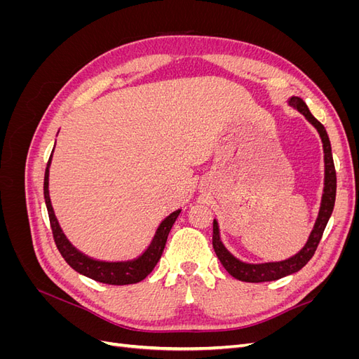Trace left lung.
I'll return each instance as SVG.
<instances>
[{
	"label": "left lung",
	"instance_id": "8db88e82",
	"mask_svg": "<svg viewBox=\"0 0 359 359\" xmlns=\"http://www.w3.org/2000/svg\"><path fill=\"white\" fill-rule=\"evenodd\" d=\"M287 104L306 116L307 121L318 130V133L322 140L325 178H323V191H322L319 212L316 217V222H314L313 229L309 235L307 243L304 244V247L299 250L298 253H295L285 260H277V262H262V264L244 262V260L238 259L235 255H232L223 244L222 236H220L219 222L214 219L212 247H214V252H215L217 257H219V260L227 273H229L232 277H235L236 280L247 281V283H264V281H274L278 278H283L286 276H290L293 273H298L301 268L306 266L309 260L313 257L314 252H316V248H318L319 241L322 238V233L325 231V227H327L328 220H330V217L334 210L335 191H337V177H335V168H334V160H332L331 142H330L327 130H325V127L311 115L307 104L304 103L301 97L292 95L287 100Z\"/></svg>",
	"mask_w": 359,
	"mask_h": 359
}]
</instances>
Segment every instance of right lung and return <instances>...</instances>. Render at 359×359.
Segmentation results:
<instances>
[{
    "instance_id": "1",
    "label": "right lung",
    "mask_w": 359,
    "mask_h": 359,
    "mask_svg": "<svg viewBox=\"0 0 359 359\" xmlns=\"http://www.w3.org/2000/svg\"><path fill=\"white\" fill-rule=\"evenodd\" d=\"M55 148V147H53ZM53 154V151H52ZM52 154L49 157L46 172H45V184H43V193H45V202L50 220V227L53 233V240L60 250L61 256L64 260L76 271L85 277L93 278L95 281H100V283L106 285H114V286H124V285H133L142 281L151 271L154 269L157 262L160 260L163 250H165L168 235L172 229L173 223L178 219L181 210H177L170 212L165 220H163L157 231L151 240L149 245L144 250V253H140L135 259L128 260H116V262H109V260H99L90 257L88 255L82 253L81 250L76 248L62 232L61 226L58 223V219L55 212H53L50 196H49V168L52 163Z\"/></svg>"
}]
</instances>
